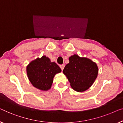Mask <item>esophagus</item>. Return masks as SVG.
Returning a JSON list of instances; mask_svg holds the SVG:
<instances>
[{
    "label": "esophagus",
    "mask_w": 123,
    "mask_h": 123,
    "mask_svg": "<svg viewBox=\"0 0 123 123\" xmlns=\"http://www.w3.org/2000/svg\"><path fill=\"white\" fill-rule=\"evenodd\" d=\"M60 68H61V70L62 71H63V68H64V67H65V65H60Z\"/></svg>",
    "instance_id": "obj_1"
}]
</instances>
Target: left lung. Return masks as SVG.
<instances>
[{
    "label": "left lung",
    "instance_id": "obj_1",
    "mask_svg": "<svg viewBox=\"0 0 123 123\" xmlns=\"http://www.w3.org/2000/svg\"><path fill=\"white\" fill-rule=\"evenodd\" d=\"M69 61L64 68L63 73L66 76L74 90L78 92L86 91L91 87L98 76L96 63L77 55L70 57Z\"/></svg>",
    "mask_w": 123,
    "mask_h": 123
}]
</instances>
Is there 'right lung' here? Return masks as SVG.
<instances>
[{"label": "right lung", "mask_w": 123, "mask_h": 123, "mask_svg": "<svg viewBox=\"0 0 123 123\" xmlns=\"http://www.w3.org/2000/svg\"><path fill=\"white\" fill-rule=\"evenodd\" d=\"M61 72L60 67L46 56L31 61L27 67V76L31 84L43 91L51 87L55 75Z\"/></svg>", "instance_id": "1"}]
</instances>
